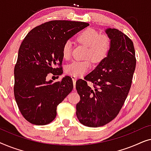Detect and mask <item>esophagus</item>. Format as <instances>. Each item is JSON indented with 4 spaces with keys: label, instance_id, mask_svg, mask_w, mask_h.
<instances>
[{
    "label": "esophagus",
    "instance_id": "obj_1",
    "mask_svg": "<svg viewBox=\"0 0 151 151\" xmlns=\"http://www.w3.org/2000/svg\"><path fill=\"white\" fill-rule=\"evenodd\" d=\"M71 78H72V80H73V84H74V88H75V84L76 82V80H77V78L74 77V76H71Z\"/></svg>",
    "mask_w": 151,
    "mask_h": 151
}]
</instances>
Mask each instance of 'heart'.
Returning a JSON list of instances; mask_svg holds the SVG:
<instances>
[{
  "label": "heart",
  "mask_w": 151,
  "mask_h": 151,
  "mask_svg": "<svg viewBox=\"0 0 151 151\" xmlns=\"http://www.w3.org/2000/svg\"><path fill=\"white\" fill-rule=\"evenodd\" d=\"M78 41L88 47L86 58H91L95 63H100L106 57L111 46V39L106 35H101L93 29H86L78 38ZM72 53V42L67 40L63 46V55L69 59ZM91 67L90 60L73 61L65 67L67 74L80 77L85 74Z\"/></svg>",
  "instance_id": "b5f03b06"
}]
</instances>
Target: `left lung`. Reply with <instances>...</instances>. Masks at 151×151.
Returning <instances> with one entry per match:
<instances>
[{"label":"left lung","mask_w":151,"mask_h":151,"mask_svg":"<svg viewBox=\"0 0 151 151\" xmlns=\"http://www.w3.org/2000/svg\"><path fill=\"white\" fill-rule=\"evenodd\" d=\"M105 32L111 46L105 58L84 80L76 82L80 101L76 104V116L88 127H100L112 121L122 107L131 88L136 66L135 52L131 39L118 29ZM94 84L88 86L86 80Z\"/></svg>","instance_id":"obj_1"}]
</instances>
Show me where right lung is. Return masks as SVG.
Masks as SVG:
<instances>
[{
	"mask_svg": "<svg viewBox=\"0 0 151 151\" xmlns=\"http://www.w3.org/2000/svg\"><path fill=\"white\" fill-rule=\"evenodd\" d=\"M88 25L51 20L31 30L22 42L14 67V91L18 109L29 122L46 125L55 118L57 106L73 90V82L69 76L56 82L47 81L46 77L63 73L64 43Z\"/></svg>",
	"mask_w": 151,
	"mask_h": 151,
	"instance_id": "right-lung-1",
	"label": "right lung"
}]
</instances>
